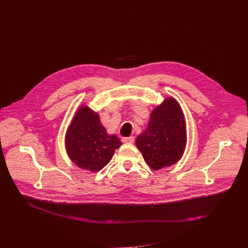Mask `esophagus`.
<instances>
[{
    "label": "esophagus",
    "mask_w": 248,
    "mask_h": 248,
    "mask_svg": "<svg viewBox=\"0 0 248 248\" xmlns=\"http://www.w3.org/2000/svg\"><path fill=\"white\" fill-rule=\"evenodd\" d=\"M122 141L124 143H133L134 142V137L133 136H129V137H124L122 139Z\"/></svg>",
    "instance_id": "esophagus-1"
}]
</instances>
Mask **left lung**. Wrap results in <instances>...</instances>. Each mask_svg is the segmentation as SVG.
<instances>
[{
	"label": "left lung",
	"mask_w": 248,
	"mask_h": 248,
	"mask_svg": "<svg viewBox=\"0 0 248 248\" xmlns=\"http://www.w3.org/2000/svg\"><path fill=\"white\" fill-rule=\"evenodd\" d=\"M135 144L154 170L178 163L186 146V123L180 103L168 97L154 108L147 128L137 136Z\"/></svg>",
	"instance_id": "8db88e82"
}]
</instances>
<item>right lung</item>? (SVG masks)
<instances>
[{"label":"right lung","instance_id":"add662e5","mask_svg":"<svg viewBox=\"0 0 248 248\" xmlns=\"http://www.w3.org/2000/svg\"><path fill=\"white\" fill-rule=\"evenodd\" d=\"M122 145L115 134H109L99 114L87 105H80L75 113L64 136L68 158L78 168L96 172L107 165Z\"/></svg>","mask_w":248,"mask_h":248}]
</instances>
